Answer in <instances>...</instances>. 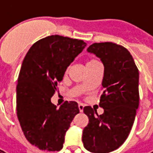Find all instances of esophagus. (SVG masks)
<instances>
[{
    "mask_svg": "<svg viewBox=\"0 0 153 153\" xmlns=\"http://www.w3.org/2000/svg\"><path fill=\"white\" fill-rule=\"evenodd\" d=\"M83 107H84L83 104H82V103H79V109L80 112H83Z\"/></svg>",
    "mask_w": 153,
    "mask_h": 153,
    "instance_id": "34e87169",
    "label": "esophagus"
}]
</instances>
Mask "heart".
<instances>
[{"instance_id": "heart-1", "label": "heart", "mask_w": 153, "mask_h": 153, "mask_svg": "<svg viewBox=\"0 0 153 153\" xmlns=\"http://www.w3.org/2000/svg\"><path fill=\"white\" fill-rule=\"evenodd\" d=\"M97 64H99V62L96 60H90L88 61V63H87V67H88V68H91V67L94 66V65H96ZM68 71V69L66 70V72Z\"/></svg>"}]
</instances>
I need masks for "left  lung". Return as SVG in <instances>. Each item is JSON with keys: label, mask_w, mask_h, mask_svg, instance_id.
I'll return each instance as SVG.
<instances>
[{"label": "left lung", "mask_w": 153, "mask_h": 153, "mask_svg": "<svg viewBox=\"0 0 153 153\" xmlns=\"http://www.w3.org/2000/svg\"><path fill=\"white\" fill-rule=\"evenodd\" d=\"M88 51L99 57L104 65L102 94L98 115L91 106L83 112L88 124L83 131V146L93 153H108L121 146L134 121L139 104L138 70L125 47L113 42L93 43Z\"/></svg>", "instance_id": "8db88e82"}]
</instances>
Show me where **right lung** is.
<instances>
[{"label":"right lung","instance_id":"1","mask_svg":"<svg viewBox=\"0 0 153 153\" xmlns=\"http://www.w3.org/2000/svg\"><path fill=\"white\" fill-rule=\"evenodd\" d=\"M86 46L83 40L51 35L36 42L23 60L16 88L17 116L25 138L40 150L60 151L79 113L76 102H65L57 108L51 98L67 67Z\"/></svg>","mask_w":153,"mask_h":153}]
</instances>
